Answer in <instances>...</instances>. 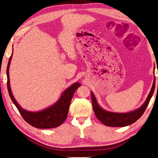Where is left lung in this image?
<instances>
[{"label":"left lung","mask_w":158,"mask_h":158,"mask_svg":"<svg viewBox=\"0 0 158 158\" xmlns=\"http://www.w3.org/2000/svg\"><path fill=\"white\" fill-rule=\"evenodd\" d=\"M155 86H156V79H154V82L151 92H150L148 98H147L143 105L137 110L125 114L113 113V112L104 110L98 105L94 94H93V92H91L93 109L96 117L98 118L99 121L102 123L106 126L125 127L134 123L142 116L143 112L145 111L147 106L148 105L150 100H151L152 95L154 93Z\"/></svg>","instance_id":"1"}]
</instances>
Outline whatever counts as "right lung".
I'll return each instance as SVG.
<instances>
[{"mask_svg": "<svg viewBox=\"0 0 158 158\" xmlns=\"http://www.w3.org/2000/svg\"><path fill=\"white\" fill-rule=\"evenodd\" d=\"M13 53V52H12ZM12 56L10 57L7 67V90H8L10 97L12 100L13 103L17 106V109L21 114L23 118L35 127L40 129H47V128H54L58 127L65 121L68 116V109L70 105L72 98L76 90L81 85L79 83H75L65 90L63 95H61L55 105L51 107L44 109L43 111L38 112H31L23 109L18 105L17 101L15 100L11 92V89L10 86V75H9V68L10 61L12 59Z\"/></svg>", "mask_w": 158, "mask_h": 158, "instance_id": "obj_1", "label": "right lung"}]
</instances>
